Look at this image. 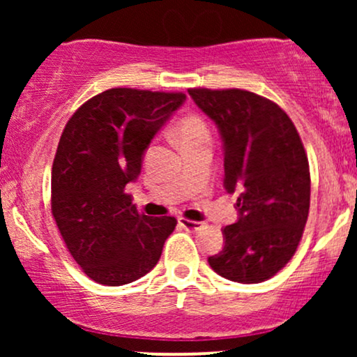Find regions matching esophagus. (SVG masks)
<instances>
[{
  "label": "esophagus",
  "instance_id": "esophagus-1",
  "mask_svg": "<svg viewBox=\"0 0 357 357\" xmlns=\"http://www.w3.org/2000/svg\"><path fill=\"white\" fill-rule=\"evenodd\" d=\"M179 225L186 228V230H191V231L199 230V228L203 227L202 221H192V220H188V218H179Z\"/></svg>",
  "mask_w": 357,
  "mask_h": 357
}]
</instances>
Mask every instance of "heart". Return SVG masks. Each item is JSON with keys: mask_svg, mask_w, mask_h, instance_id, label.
Returning <instances> with one entry per match:
<instances>
[{"mask_svg": "<svg viewBox=\"0 0 357 357\" xmlns=\"http://www.w3.org/2000/svg\"><path fill=\"white\" fill-rule=\"evenodd\" d=\"M173 136L176 144L181 147L192 141H198V139L210 137V132H208V127L202 117L190 114V116L179 119L173 130Z\"/></svg>", "mask_w": 357, "mask_h": 357, "instance_id": "1", "label": "heart"}]
</instances>
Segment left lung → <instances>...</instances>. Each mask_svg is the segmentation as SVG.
<instances>
[{
    "label": "left lung",
    "instance_id": "obj_1",
    "mask_svg": "<svg viewBox=\"0 0 357 357\" xmlns=\"http://www.w3.org/2000/svg\"><path fill=\"white\" fill-rule=\"evenodd\" d=\"M223 141L228 192L238 220L223 228L225 247L208 264L221 277L258 284L294 257L310 206L309 161L289 116L253 92L190 89Z\"/></svg>",
    "mask_w": 357,
    "mask_h": 357
}]
</instances>
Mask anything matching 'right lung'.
I'll return each mask as SVG.
<instances>
[{
  "instance_id": "1",
  "label": "right lung",
  "mask_w": 357,
  "mask_h": 357,
  "mask_svg": "<svg viewBox=\"0 0 357 357\" xmlns=\"http://www.w3.org/2000/svg\"><path fill=\"white\" fill-rule=\"evenodd\" d=\"M184 93L110 89L85 102L61 132L52 167V213L73 260L102 285L155 267L174 216L137 211L126 186L141 174L155 134Z\"/></svg>"
}]
</instances>
